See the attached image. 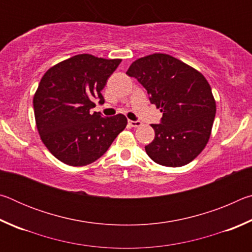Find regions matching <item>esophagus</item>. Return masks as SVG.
<instances>
[{
  "mask_svg": "<svg viewBox=\"0 0 252 252\" xmlns=\"http://www.w3.org/2000/svg\"><path fill=\"white\" fill-rule=\"evenodd\" d=\"M129 125H130L131 126H133V127H138V126H141L142 123L140 122V121H131V120H129Z\"/></svg>",
  "mask_w": 252,
  "mask_h": 252,
  "instance_id": "34e87169",
  "label": "esophagus"
}]
</instances>
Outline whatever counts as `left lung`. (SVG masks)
Returning a JSON list of instances; mask_svg holds the SVG:
<instances>
[{"mask_svg":"<svg viewBox=\"0 0 252 252\" xmlns=\"http://www.w3.org/2000/svg\"><path fill=\"white\" fill-rule=\"evenodd\" d=\"M160 108L161 123L151 125L155 140L147 155L164 167H182L207 146L216 117V101L206 78L192 66L169 54L140 58L126 71Z\"/></svg>","mask_w":252,"mask_h":252,"instance_id":"8db88e82","label":"left lung"}]
</instances>
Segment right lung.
<instances>
[{"label":"right lung","instance_id":"right-lung-1","mask_svg":"<svg viewBox=\"0 0 252 252\" xmlns=\"http://www.w3.org/2000/svg\"><path fill=\"white\" fill-rule=\"evenodd\" d=\"M121 59L74 55L45 72L33 97L42 142L63 163L82 167L99 159L127 125L123 114L103 118L91 112Z\"/></svg>","mask_w":252,"mask_h":252}]
</instances>
